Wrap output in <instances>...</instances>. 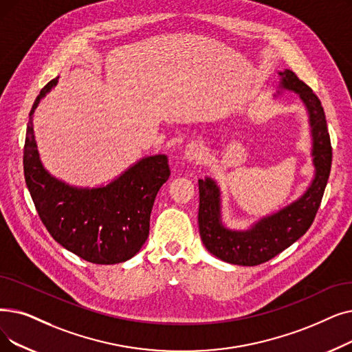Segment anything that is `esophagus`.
<instances>
[{
    "mask_svg": "<svg viewBox=\"0 0 352 352\" xmlns=\"http://www.w3.org/2000/svg\"><path fill=\"white\" fill-rule=\"evenodd\" d=\"M204 157V146L200 142H192L186 149V158L191 162L201 161Z\"/></svg>",
    "mask_w": 352,
    "mask_h": 352,
    "instance_id": "esophagus-1",
    "label": "esophagus"
}]
</instances>
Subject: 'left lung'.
Instances as JSON below:
<instances>
[{"label": "left lung", "mask_w": 352, "mask_h": 352, "mask_svg": "<svg viewBox=\"0 0 352 352\" xmlns=\"http://www.w3.org/2000/svg\"><path fill=\"white\" fill-rule=\"evenodd\" d=\"M282 87L300 96L309 113L314 140L315 178L298 201L262 219L246 232L228 230L220 219V190L211 178L198 179L200 208L198 227L206 249L221 261L241 266H257L278 256L300 239L314 223L331 173L332 146L322 104L312 89L292 70L280 72Z\"/></svg>", "instance_id": "obj_1"}]
</instances>
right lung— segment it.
Masks as SVG:
<instances>
[{"label":"right lung","mask_w":352,"mask_h":352,"mask_svg":"<svg viewBox=\"0 0 352 352\" xmlns=\"http://www.w3.org/2000/svg\"><path fill=\"white\" fill-rule=\"evenodd\" d=\"M57 83L45 85L30 112L24 144V177L40 220L65 249L96 265L125 262L138 253L149 234L155 197L170 178L166 155L141 160L109 186L74 188L44 170L34 141L33 113Z\"/></svg>","instance_id":"right-lung-1"}]
</instances>
